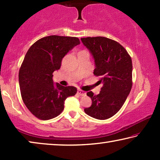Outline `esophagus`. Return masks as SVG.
Listing matches in <instances>:
<instances>
[{
	"instance_id": "obj_1",
	"label": "esophagus",
	"mask_w": 160,
	"mask_h": 160,
	"mask_svg": "<svg viewBox=\"0 0 160 160\" xmlns=\"http://www.w3.org/2000/svg\"><path fill=\"white\" fill-rule=\"evenodd\" d=\"M77 94H78V95H81V96H83V95H85V94H86V93H85V92L81 90V89H78Z\"/></svg>"
}]
</instances>
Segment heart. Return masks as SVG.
<instances>
[{"label": "heart", "instance_id": "b5f03b06", "mask_svg": "<svg viewBox=\"0 0 160 160\" xmlns=\"http://www.w3.org/2000/svg\"><path fill=\"white\" fill-rule=\"evenodd\" d=\"M83 51H84V50H82V51H81V52H83Z\"/></svg>", "mask_w": 160, "mask_h": 160}]
</instances>
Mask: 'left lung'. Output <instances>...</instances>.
Wrapping results in <instances>:
<instances>
[{"instance_id":"8db88e82","label":"left lung","mask_w":160,"mask_h":160,"mask_svg":"<svg viewBox=\"0 0 160 160\" xmlns=\"http://www.w3.org/2000/svg\"><path fill=\"white\" fill-rule=\"evenodd\" d=\"M95 60L94 75L100 76L102 87L98 95L89 91L92 105L84 108L87 115L97 119L111 118L120 110L132 85V59L117 41L106 37L81 38Z\"/></svg>"}]
</instances>
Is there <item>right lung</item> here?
<instances>
[{
    "instance_id": "right-lung-1",
    "label": "right lung",
    "mask_w": 160,
    "mask_h": 160,
    "mask_svg": "<svg viewBox=\"0 0 160 160\" xmlns=\"http://www.w3.org/2000/svg\"><path fill=\"white\" fill-rule=\"evenodd\" d=\"M78 44L76 37L49 36L35 42L26 53L19 71V88L24 103L38 119L58 117L65 99L76 95V87L54 84L52 73L60 68L65 54Z\"/></svg>"
}]
</instances>
